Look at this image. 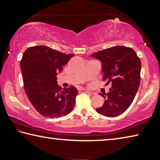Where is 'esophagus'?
I'll return each instance as SVG.
<instances>
[{"label": "esophagus", "mask_w": 160, "mask_h": 160, "mask_svg": "<svg viewBox=\"0 0 160 160\" xmlns=\"http://www.w3.org/2000/svg\"><path fill=\"white\" fill-rule=\"evenodd\" d=\"M78 91L79 92H87V93H90V91H88V90H85V89H83V88H80V89H78Z\"/></svg>", "instance_id": "1"}]
</instances>
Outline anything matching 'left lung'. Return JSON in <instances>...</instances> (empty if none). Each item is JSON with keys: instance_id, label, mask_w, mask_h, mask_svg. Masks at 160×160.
Wrapping results in <instances>:
<instances>
[{"instance_id": "8db88e82", "label": "left lung", "mask_w": 160, "mask_h": 160, "mask_svg": "<svg viewBox=\"0 0 160 160\" xmlns=\"http://www.w3.org/2000/svg\"><path fill=\"white\" fill-rule=\"evenodd\" d=\"M102 62L103 80L111 83L104 98L103 106L98 113L107 117H116L127 110L139 89L141 80V61L134 50L124 46H114L90 55Z\"/></svg>"}]
</instances>
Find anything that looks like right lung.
<instances>
[{
    "mask_svg": "<svg viewBox=\"0 0 160 160\" xmlns=\"http://www.w3.org/2000/svg\"><path fill=\"white\" fill-rule=\"evenodd\" d=\"M73 56L42 45L28 47L23 54L20 66L25 92L36 110L44 117H62L75 106L77 88L62 90L57 82V74Z\"/></svg>",
    "mask_w": 160,
    "mask_h": 160,
    "instance_id": "obj_1",
    "label": "right lung"
}]
</instances>
